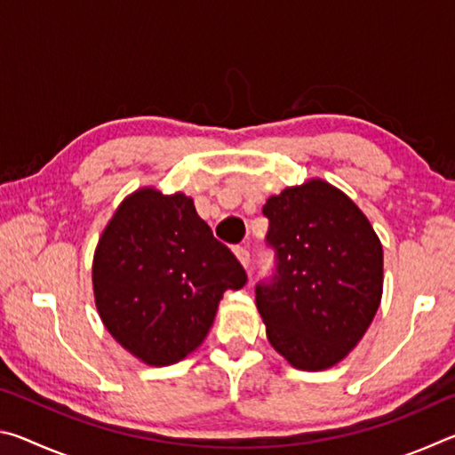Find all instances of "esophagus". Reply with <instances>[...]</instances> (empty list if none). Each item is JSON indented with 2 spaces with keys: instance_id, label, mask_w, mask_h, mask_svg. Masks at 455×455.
<instances>
[{
  "instance_id": "esophagus-1",
  "label": "esophagus",
  "mask_w": 455,
  "mask_h": 455,
  "mask_svg": "<svg viewBox=\"0 0 455 455\" xmlns=\"http://www.w3.org/2000/svg\"><path fill=\"white\" fill-rule=\"evenodd\" d=\"M235 255H236V259H238V263H241L244 268H249V265H251V252L246 251L244 246H236Z\"/></svg>"
}]
</instances>
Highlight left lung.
Returning a JSON list of instances; mask_svg holds the SVG:
<instances>
[{"label": "left lung", "instance_id": "left-lung-1", "mask_svg": "<svg viewBox=\"0 0 455 455\" xmlns=\"http://www.w3.org/2000/svg\"><path fill=\"white\" fill-rule=\"evenodd\" d=\"M267 241L276 252L257 309L273 349L295 369L323 371L349 355L383 295V246L359 206L311 179L267 200Z\"/></svg>", "mask_w": 455, "mask_h": 455}]
</instances>
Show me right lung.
Returning <instances> with one entry per match:
<instances>
[{"label": "right lung", "instance_id": "obj_1", "mask_svg": "<svg viewBox=\"0 0 455 455\" xmlns=\"http://www.w3.org/2000/svg\"><path fill=\"white\" fill-rule=\"evenodd\" d=\"M246 273L198 217L195 200L142 187L122 200L96 244L92 284L100 319L150 367L203 345L227 289Z\"/></svg>", "mask_w": 455, "mask_h": 455}]
</instances>
